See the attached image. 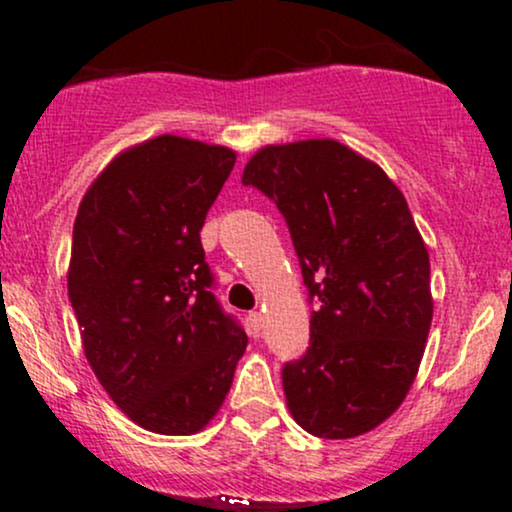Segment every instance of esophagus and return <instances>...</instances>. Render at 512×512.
Returning a JSON list of instances; mask_svg holds the SVG:
<instances>
[{
  "instance_id": "esophagus-1",
  "label": "esophagus",
  "mask_w": 512,
  "mask_h": 512,
  "mask_svg": "<svg viewBox=\"0 0 512 512\" xmlns=\"http://www.w3.org/2000/svg\"><path fill=\"white\" fill-rule=\"evenodd\" d=\"M248 322H250V330L255 334H260V330L264 327V315L257 313V310H255V313L248 315Z\"/></svg>"
}]
</instances>
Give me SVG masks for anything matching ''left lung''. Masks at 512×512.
Returning <instances> with one entry per match:
<instances>
[{
    "label": "left lung",
    "instance_id": "8db88e82",
    "mask_svg": "<svg viewBox=\"0 0 512 512\" xmlns=\"http://www.w3.org/2000/svg\"><path fill=\"white\" fill-rule=\"evenodd\" d=\"M281 211L301 262L310 346L281 370L296 424L317 438L373 431L407 397L431 330V262L407 199L334 139L264 146L243 170Z\"/></svg>",
    "mask_w": 512,
    "mask_h": 512
}]
</instances>
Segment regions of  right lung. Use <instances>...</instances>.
Returning <instances> with one entry per match:
<instances>
[{"instance_id":"obj_1","label":"right lung","mask_w":512,"mask_h":512,"mask_svg":"<svg viewBox=\"0 0 512 512\" xmlns=\"http://www.w3.org/2000/svg\"><path fill=\"white\" fill-rule=\"evenodd\" d=\"M233 166L226 146L163 134L113 158L74 221L67 289L84 354L117 407L163 436L214 419L248 346L199 240Z\"/></svg>"}]
</instances>
